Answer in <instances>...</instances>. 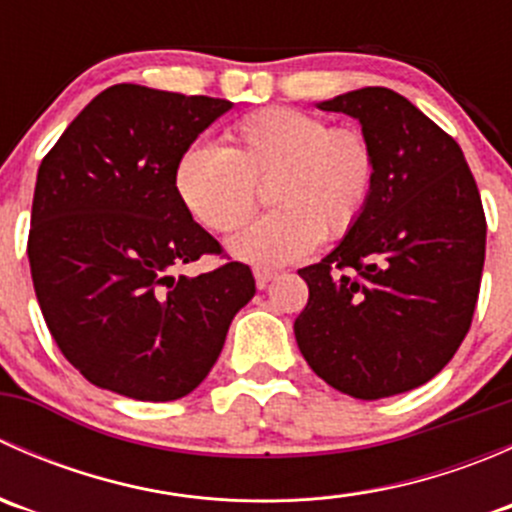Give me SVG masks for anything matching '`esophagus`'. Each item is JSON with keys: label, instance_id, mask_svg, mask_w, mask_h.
Instances as JSON below:
<instances>
[{"label": "esophagus", "instance_id": "esophagus-1", "mask_svg": "<svg viewBox=\"0 0 512 512\" xmlns=\"http://www.w3.org/2000/svg\"><path fill=\"white\" fill-rule=\"evenodd\" d=\"M275 277H277V272H272V270H255V282L260 289H265L272 280H275Z\"/></svg>", "mask_w": 512, "mask_h": 512}]
</instances>
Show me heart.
<instances>
[{"label": "heart", "mask_w": 512, "mask_h": 512, "mask_svg": "<svg viewBox=\"0 0 512 512\" xmlns=\"http://www.w3.org/2000/svg\"><path fill=\"white\" fill-rule=\"evenodd\" d=\"M227 141L185 148L173 185L190 218L213 232L237 230L255 210L257 185H267L275 213L227 242L240 262L267 270L304 260L319 240L347 235L366 210L376 153L359 128L275 106L237 121Z\"/></svg>", "instance_id": "b5f03b06"}]
</instances>
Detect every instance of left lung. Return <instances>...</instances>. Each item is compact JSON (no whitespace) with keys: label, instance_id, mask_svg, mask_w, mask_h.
I'll return each instance as SVG.
<instances>
[{"label":"left lung","instance_id":"1","mask_svg":"<svg viewBox=\"0 0 512 512\" xmlns=\"http://www.w3.org/2000/svg\"><path fill=\"white\" fill-rule=\"evenodd\" d=\"M359 121L376 153L366 210L317 265L294 337L319 379L354 399L404 394L438 374L471 327L485 215L461 146L381 86L317 103Z\"/></svg>","mask_w":512,"mask_h":512}]
</instances>
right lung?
<instances>
[{
	"mask_svg": "<svg viewBox=\"0 0 512 512\" xmlns=\"http://www.w3.org/2000/svg\"><path fill=\"white\" fill-rule=\"evenodd\" d=\"M225 98L118 84L101 91L36 173L29 267L61 354L98 389L138 401L188 396L255 297L250 267L180 265L220 252L173 185L185 148Z\"/></svg>",
	"mask_w": 512,
	"mask_h": 512,
	"instance_id": "right-lung-1",
	"label": "right lung"
}]
</instances>
